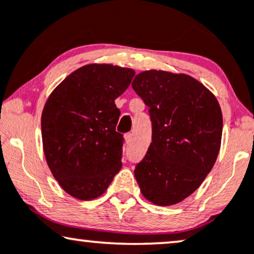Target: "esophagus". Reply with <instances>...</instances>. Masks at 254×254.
Returning <instances> with one entry per match:
<instances>
[{
    "label": "esophagus",
    "instance_id": "1",
    "mask_svg": "<svg viewBox=\"0 0 254 254\" xmlns=\"http://www.w3.org/2000/svg\"><path fill=\"white\" fill-rule=\"evenodd\" d=\"M131 141H132V134H131V133L125 134V143L130 144Z\"/></svg>",
    "mask_w": 254,
    "mask_h": 254
}]
</instances>
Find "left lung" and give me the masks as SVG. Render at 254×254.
I'll return each mask as SVG.
<instances>
[{"label": "left lung", "instance_id": "8db88e82", "mask_svg": "<svg viewBox=\"0 0 254 254\" xmlns=\"http://www.w3.org/2000/svg\"><path fill=\"white\" fill-rule=\"evenodd\" d=\"M132 88L148 107L152 143L134 177L146 200L173 205L200 187L221 148L223 117L208 88L187 74L150 69Z\"/></svg>", "mask_w": 254, "mask_h": 254}]
</instances>
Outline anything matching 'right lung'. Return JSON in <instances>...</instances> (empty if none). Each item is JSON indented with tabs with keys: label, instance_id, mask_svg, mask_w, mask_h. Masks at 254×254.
<instances>
[{
	"label": "right lung",
	"instance_id": "1",
	"mask_svg": "<svg viewBox=\"0 0 254 254\" xmlns=\"http://www.w3.org/2000/svg\"><path fill=\"white\" fill-rule=\"evenodd\" d=\"M134 70L90 64L70 73L51 93L42 114L46 162L64 190L90 201L107 190L122 167L121 111L115 100Z\"/></svg>",
	"mask_w": 254,
	"mask_h": 254
}]
</instances>
